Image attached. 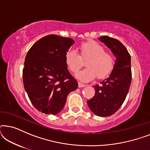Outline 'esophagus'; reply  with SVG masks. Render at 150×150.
<instances>
[{
  "label": "esophagus",
  "mask_w": 150,
  "mask_h": 150,
  "mask_svg": "<svg viewBox=\"0 0 150 150\" xmlns=\"http://www.w3.org/2000/svg\"><path fill=\"white\" fill-rule=\"evenodd\" d=\"M85 86L86 85H85V84L79 83V87H85Z\"/></svg>",
  "instance_id": "obj_1"
}]
</instances>
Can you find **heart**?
Wrapping results in <instances>:
<instances>
[{"label":"heart","instance_id":"obj_1","mask_svg":"<svg viewBox=\"0 0 150 150\" xmlns=\"http://www.w3.org/2000/svg\"><path fill=\"white\" fill-rule=\"evenodd\" d=\"M81 54L71 50L65 54V63L74 74L78 72L83 66V61L87 68L76 74L79 81L88 82L97 77L102 79L111 72L114 67V58L110 53L104 51V48L96 42L83 43L79 47Z\"/></svg>","mask_w":150,"mask_h":150}]
</instances>
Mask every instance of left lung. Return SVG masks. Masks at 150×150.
Wrapping results in <instances>:
<instances>
[{
	"label": "left lung",
	"instance_id": "8db88e82",
	"mask_svg": "<svg viewBox=\"0 0 150 150\" xmlns=\"http://www.w3.org/2000/svg\"><path fill=\"white\" fill-rule=\"evenodd\" d=\"M116 57L115 63L109 77L93 86L95 96L88 100L92 112L100 117L113 115L126 99L132 81L130 55L124 45L116 39L108 36L99 38Z\"/></svg>",
	"mask_w": 150,
	"mask_h": 150
}]
</instances>
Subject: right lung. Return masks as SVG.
Segmentation results:
<instances>
[{"mask_svg":"<svg viewBox=\"0 0 150 150\" xmlns=\"http://www.w3.org/2000/svg\"><path fill=\"white\" fill-rule=\"evenodd\" d=\"M74 43L71 38L48 35L35 43L26 54L24 87L34 107L43 113H59L68 93L78 88L65 59Z\"/></svg>","mask_w":150,"mask_h":150,"instance_id":"add662e5","label":"right lung"}]
</instances>
